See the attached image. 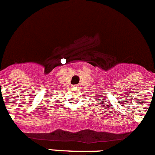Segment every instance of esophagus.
<instances>
[{
    "label": "esophagus",
    "instance_id": "1",
    "mask_svg": "<svg viewBox=\"0 0 155 155\" xmlns=\"http://www.w3.org/2000/svg\"><path fill=\"white\" fill-rule=\"evenodd\" d=\"M74 86H76V87H78V85H74Z\"/></svg>",
    "mask_w": 155,
    "mask_h": 155
}]
</instances>
